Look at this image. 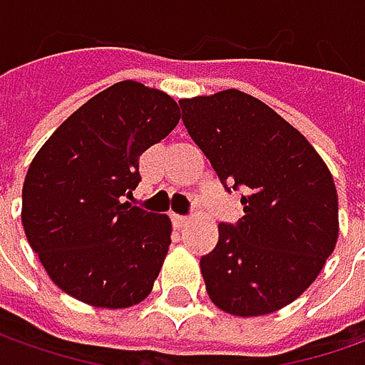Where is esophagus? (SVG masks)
<instances>
[{
  "label": "esophagus",
  "mask_w": 365,
  "mask_h": 365,
  "mask_svg": "<svg viewBox=\"0 0 365 365\" xmlns=\"http://www.w3.org/2000/svg\"><path fill=\"white\" fill-rule=\"evenodd\" d=\"M173 223H175L176 227H185V225L189 223V217H185V215H178V213H173Z\"/></svg>",
  "instance_id": "esophagus-1"
}]
</instances>
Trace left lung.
Returning <instances> with one entry per match:
<instances>
[{"instance_id": "1", "label": "left lung", "mask_w": 365, "mask_h": 365, "mask_svg": "<svg viewBox=\"0 0 365 365\" xmlns=\"http://www.w3.org/2000/svg\"><path fill=\"white\" fill-rule=\"evenodd\" d=\"M178 103L225 189H244L245 215L221 223L215 250L201 258L207 294L230 315L274 313L315 282L335 250L339 207L329 168L297 128L247 93Z\"/></svg>"}]
</instances>
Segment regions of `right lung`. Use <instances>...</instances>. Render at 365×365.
<instances>
[{
  "instance_id": "add662e5",
  "label": "right lung",
  "mask_w": 365,
  "mask_h": 365,
  "mask_svg": "<svg viewBox=\"0 0 365 365\" xmlns=\"http://www.w3.org/2000/svg\"><path fill=\"white\" fill-rule=\"evenodd\" d=\"M158 89L121 81L64 120L38 150L21 189V225L44 270L73 299L128 309L150 294L168 254V215L133 207L140 156L176 128Z\"/></svg>"
}]
</instances>
